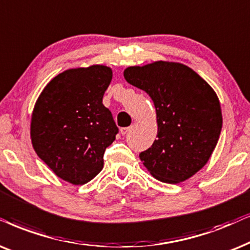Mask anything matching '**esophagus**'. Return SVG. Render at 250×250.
Listing matches in <instances>:
<instances>
[{"label": "esophagus", "instance_id": "obj_1", "mask_svg": "<svg viewBox=\"0 0 250 250\" xmlns=\"http://www.w3.org/2000/svg\"><path fill=\"white\" fill-rule=\"evenodd\" d=\"M128 131H129V127H123V128H121L122 135H126L128 133Z\"/></svg>", "mask_w": 250, "mask_h": 250}]
</instances>
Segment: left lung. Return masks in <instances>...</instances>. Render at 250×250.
I'll return each instance as SVG.
<instances>
[{
    "label": "left lung",
    "mask_w": 250,
    "mask_h": 250,
    "mask_svg": "<svg viewBox=\"0 0 250 250\" xmlns=\"http://www.w3.org/2000/svg\"><path fill=\"white\" fill-rule=\"evenodd\" d=\"M124 78L145 90L156 109L157 139L139 155L157 180L178 184L208 163L222 131L218 96L202 77L177 62L128 66Z\"/></svg>",
    "instance_id": "obj_1"
}]
</instances>
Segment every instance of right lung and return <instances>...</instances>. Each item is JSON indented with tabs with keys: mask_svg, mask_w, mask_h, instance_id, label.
Returning a JSON list of instances; mask_svg holds the SVG:
<instances>
[{
	"mask_svg": "<svg viewBox=\"0 0 250 250\" xmlns=\"http://www.w3.org/2000/svg\"><path fill=\"white\" fill-rule=\"evenodd\" d=\"M111 67L94 64L54 77L42 89L31 117L35 153L58 178L83 185L103 167V154L118 127L103 105Z\"/></svg>",
	"mask_w": 250,
	"mask_h": 250,
	"instance_id": "obj_1",
	"label": "right lung"
}]
</instances>
